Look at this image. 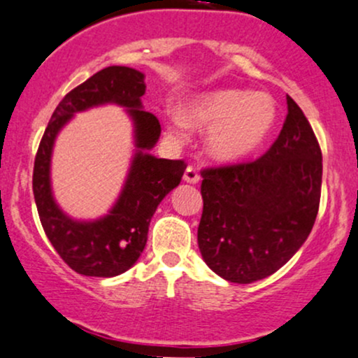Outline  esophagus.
<instances>
[{
  "label": "esophagus",
  "mask_w": 358,
  "mask_h": 358,
  "mask_svg": "<svg viewBox=\"0 0 358 358\" xmlns=\"http://www.w3.org/2000/svg\"><path fill=\"white\" fill-rule=\"evenodd\" d=\"M199 172L194 166H187L186 171H184V180L189 184H198L199 182Z\"/></svg>",
  "instance_id": "esophagus-1"
}]
</instances>
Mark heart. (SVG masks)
<instances>
[{"label": "heart", "instance_id": "heart-1", "mask_svg": "<svg viewBox=\"0 0 358 358\" xmlns=\"http://www.w3.org/2000/svg\"><path fill=\"white\" fill-rule=\"evenodd\" d=\"M275 118V101L266 92L211 91L194 96L182 108V119L189 125H212L206 134V148L220 160L242 159L257 150L271 134ZM183 122L174 120L176 136L184 135Z\"/></svg>", "mask_w": 358, "mask_h": 358}]
</instances>
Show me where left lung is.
Listing matches in <instances>:
<instances>
[{
  "mask_svg": "<svg viewBox=\"0 0 358 358\" xmlns=\"http://www.w3.org/2000/svg\"><path fill=\"white\" fill-rule=\"evenodd\" d=\"M321 174L315 131L287 96L282 130L262 157L201 171L198 245L208 267L236 284L279 271L313 230Z\"/></svg>",
  "mask_w": 358,
  "mask_h": 358,
  "instance_id": "left-lung-1",
  "label": "left lung"
}]
</instances>
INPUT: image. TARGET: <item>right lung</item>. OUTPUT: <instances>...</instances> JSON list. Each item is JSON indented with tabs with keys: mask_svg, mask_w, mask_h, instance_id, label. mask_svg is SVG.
Here are the masks:
<instances>
[{
	"mask_svg": "<svg viewBox=\"0 0 358 358\" xmlns=\"http://www.w3.org/2000/svg\"><path fill=\"white\" fill-rule=\"evenodd\" d=\"M142 72L110 66L67 92L52 113L35 155L34 196L43 231L60 259L83 275L113 277L136 262L147 243L148 224L159 203L179 186L184 160L148 154L160 136L157 116L142 110ZM104 102L129 108L136 125L137 151L122 194L112 211L96 222H76L55 204L50 189V155L58 130L78 110Z\"/></svg>",
	"mask_w": 358,
	"mask_h": 358,
	"instance_id": "1",
	"label": "right lung"
}]
</instances>
